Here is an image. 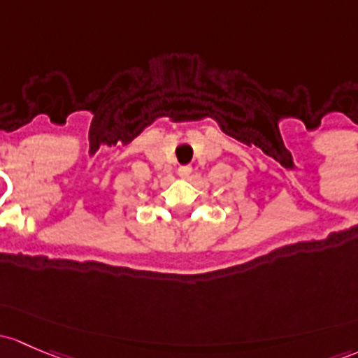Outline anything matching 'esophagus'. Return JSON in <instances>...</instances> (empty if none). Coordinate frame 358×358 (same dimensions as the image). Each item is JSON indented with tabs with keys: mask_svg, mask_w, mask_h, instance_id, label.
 <instances>
[{
	"mask_svg": "<svg viewBox=\"0 0 358 358\" xmlns=\"http://www.w3.org/2000/svg\"><path fill=\"white\" fill-rule=\"evenodd\" d=\"M176 173H178L180 178H189L190 173H192V166H180Z\"/></svg>",
	"mask_w": 358,
	"mask_h": 358,
	"instance_id": "1",
	"label": "esophagus"
}]
</instances>
